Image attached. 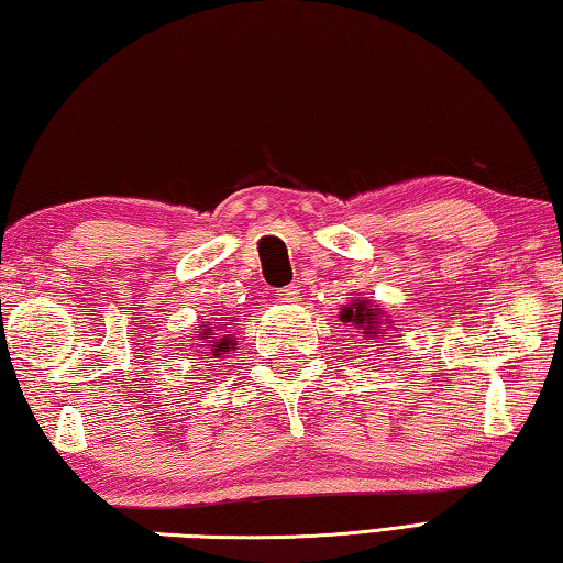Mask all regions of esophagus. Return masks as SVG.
Wrapping results in <instances>:
<instances>
[{
	"label": "esophagus",
	"mask_w": 563,
	"mask_h": 563,
	"mask_svg": "<svg viewBox=\"0 0 563 563\" xmlns=\"http://www.w3.org/2000/svg\"><path fill=\"white\" fill-rule=\"evenodd\" d=\"M275 295H278V298H280L283 302H295V300L300 298V290L292 288V285H288V288H280Z\"/></svg>",
	"instance_id": "1"
}]
</instances>
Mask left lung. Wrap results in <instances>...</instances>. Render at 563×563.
<instances>
[{
	"label": "left lung",
	"mask_w": 563,
	"mask_h": 563,
	"mask_svg": "<svg viewBox=\"0 0 563 563\" xmlns=\"http://www.w3.org/2000/svg\"><path fill=\"white\" fill-rule=\"evenodd\" d=\"M379 318H383V316H379V308H369L365 300L352 302V308H342V322H355L360 330H365V332H362L365 340H377L383 335L387 340V332H379V328L385 325V322Z\"/></svg>",
	"instance_id": "left-lung-1"
}]
</instances>
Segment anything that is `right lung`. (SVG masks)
<instances>
[{"label":"right lung","instance_id":"1","mask_svg":"<svg viewBox=\"0 0 563 563\" xmlns=\"http://www.w3.org/2000/svg\"><path fill=\"white\" fill-rule=\"evenodd\" d=\"M203 335H208V332H203ZM231 345H235V342H231V338H223L221 342H216V345H211L216 352H228L231 350Z\"/></svg>","mask_w":563,"mask_h":563}]
</instances>
